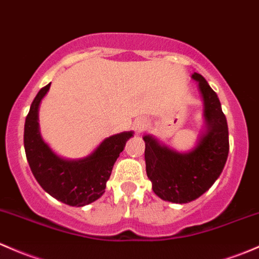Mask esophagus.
<instances>
[{"mask_svg": "<svg viewBox=\"0 0 259 259\" xmlns=\"http://www.w3.org/2000/svg\"><path fill=\"white\" fill-rule=\"evenodd\" d=\"M146 121L145 120H143V119H140V120H137L134 122V129H135V132L137 133H141L143 132V130H145V127H146Z\"/></svg>", "mask_w": 259, "mask_h": 259, "instance_id": "34e87169", "label": "esophagus"}]
</instances>
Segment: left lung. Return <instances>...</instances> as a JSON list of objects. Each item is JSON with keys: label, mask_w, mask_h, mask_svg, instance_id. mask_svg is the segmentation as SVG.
Here are the masks:
<instances>
[{"label": "left lung", "mask_w": 259, "mask_h": 259, "mask_svg": "<svg viewBox=\"0 0 259 259\" xmlns=\"http://www.w3.org/2000/svg\"><path fill=\"white\" fill-rule=\"evenodd\" d=\"M205 104L207 132L190 152H178L160 145L150 135H145L146 174L152 190L165 201L187 203L200 197L221 175L227 161L230 143L226 116L219 97L205 78L194 73Z\"/></svg>", "instance_id": "1"}]
</instances>
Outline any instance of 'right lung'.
I'll list each match as a JSON object with an SVG mask.
<instances>
[{"instance_id": "right-lung-1", "label": "right lung", "mask_w": 259, "mask_h": 259, "mask_svg": "<svg viewBox=\"0 0 259 259\" xmlns=\"http://www.w3.org/2000/svg\"><path fill=\"white\" fill-rule=\"evenodd\" d=\"M50 85L51 83L38 92L26 116L23 143L27 161L45 191L63 203L80 207L104 194L113 166L133 132L107 138L84 159L64 160L57 156L42 140L38 130V107Z\"/></svg>"}]
</instances>
